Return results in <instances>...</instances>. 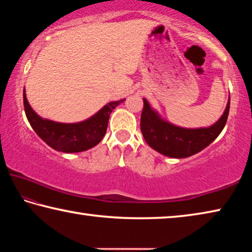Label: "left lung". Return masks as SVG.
I'll return each instance as SVG.
<instances>
[{
  "mask_svg": "<svg viewBox=\"0 0 252 252\" xmlns=\"http://www.w3.org/2000/svg\"><path fill=\"white\" fill-rule=\"evenodd\" d=\"M230 108V97L222 116L215 125L207 127L178 126L164 120L147 99H143L141 114V132L146 142L153 150L169 158L182 159L195 155L207 148L217 139L227 123Z\"/></svg>",
  "mask_w": 252,
  "mask_h": 252,
  "instance_id": "8db88e82",
  "label": "left lung"
}]
</instances>
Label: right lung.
I'll return each instance as SVG.
<instances>
[{"label": "right lung", "instance_id": "1", "mask_svg": "<svg viewBox=\"0 0 252 252\" xmlns=\"http://www.w3.org/2000/svg\"><path fill=\"white\" fill-rule=\"evenodd\" d=\"M125 100L109 102L84 121L62 123L41 118L31 108L25 94V89L23 90L25 114L32 129L48 146L64 153L87 151L99 144L106 132L111 112Z\"/></svg>", "mask_w": 252, "mask_h": 252}]
</instances>
